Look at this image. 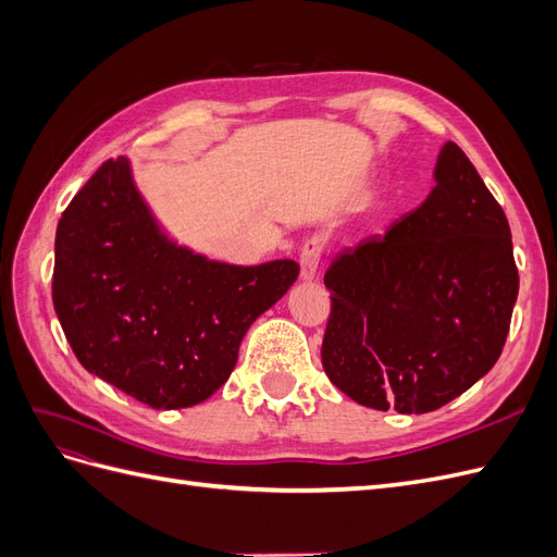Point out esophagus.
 Returning <instances> with one entry per match:
<instances>
[{
    "label": "esophagus",
    "mask_w": 557,
    "mask_h": 557,
    "mask_svg": "<svg viewBox=\"0 0 557 557\" xmlns=\"http://www.w3.org/2000/svg\"><path fill=\"white\" fill-rule=\"evenodd\" d=\"M323 248H325V242L320 237H311V239L305 242V246H301L299 269H301V278H305V281H311L315 276L320 256H323Z\"/></svg>",
    "instance_id": "obj_1"
}]
</instances>
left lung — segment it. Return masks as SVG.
Listing matches in <instances>:
<instances>
[{
  "label": "left lung",
  "instance_id": "1",
  "mask_svg": "<svg viewBox=\"0 0 557 557\" xmlns=\"http://www.w3.org/2000/svg\"><path fill=\"white\" fill-rule=\"evenodd\" d=\"M428 199L325 272L327 379L362 407L428 413L491 372L518 297L509 221L458 144Z\"/></svg>",
  "mask_w": 557,
  "mask_h": 557
}]
</instances>
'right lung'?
I'll return each instance as SVG.
<instances>
[{"label": "right lung", "mask_w": 557, "mask_h": 557, "mask_svg": "<svg viewBox=\"0 0 557 557\" xmlns=\"http://www.w3.org/2000/svg\"><path fill=\"white\" fill-rule=\"evenodd\" d=\"M299 276L295 260H207L160 232L127 158L107 160L55 232L53 305L78 362L153 409L209 399L244 334Z\"/></svg>", "instance_id": "1"}]
</instances>
